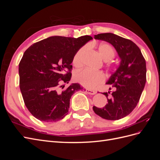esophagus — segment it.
<instances>
[{
  "label": "esophagus",
  "instance_id": "esophagus-1",
  "mask_svg": "<svg viewBox=\"0 0 160 160\" xmlns=\"http://www.w3.org/2000/svg\"><path fill=\"white\" fill-rule=\"evenodd\" d=\"M86 93L89 95H95L97 92L93 90H90V89H86Z\"/></svg>",
  "mask_w": 160,
  "mask_h": 160
}]
</instances>
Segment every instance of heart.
I'll use <instances>...</instances> for the list:
<instances>
[{
    "instance_id": "1",
    "label": "heart",
    "mask_w": 160,
    "mask_h": 160,
    "mask_svg": "<svg viewBox=\"0 0 160 160\" xmlns=\"http://www.w3.org/2000/svg\"><path fill=\"white\" fill-rule=\"evenodd\" d=\"M98 51L102 59L108 61L113 59L115 56V52L111 45L102 43L98 47ZM87 51L86 47H82L77 51L72 59V63L75 67H80L83 65V57ZM111 69L115 70L117 67L112 63L108 65ZM74 79L77 83H80L87 88L93 89L99 84L103 83L105 79V76L101 71H95L88 69L79 71L75 72Z\"/></svg>"
}]
</instances>
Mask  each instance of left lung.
I'll use <instances>...</instances> for the list:
<instances>
[{"label":"left lung","instance_id":"8db88e82","mask_svg":"<svg viewBox=\"0 0 160 160\" xmlns=\"http://www.w3.org/2000/svg\"><path fill=\"white\" fill-rule=\"evenodd\" d=\"M95 39L107 41L117 51L120 65L107 84L113 91L103 93L108 103L103 108L93 106L94 112L103 119L118 120L128 115L136 107L146 82V60L136 44L113 33H101ZM110 88L109 89L111 90Z\"/></svg>","mask_w":160,"mask_h":160}]
</instances>
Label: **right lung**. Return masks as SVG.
I'll list each match as a JSON object with an SVG mask.
<instances>
[{
	"label": "right lung",
	"mask_w": 160,
	"mask_h": 160,
	"mask_svg": "<svg viewBox=\"0 0 160 160\" xmlns=\"http://www.w3.org/2000/svg\"><path fill=\"white\" fill-rule=\"evenodd\" d=\"M51 37L34 43L19 62V85L24 102L34 117L45 122H55L68 113L70 99L83 90L79 83L63 89L71 78L72 59L77 51L91 40Z\"/></svg>",
	"instance_id": "add662e5"
}]
</instances>
